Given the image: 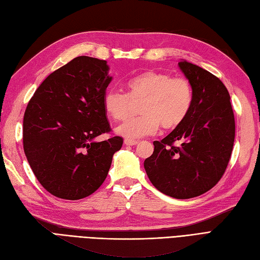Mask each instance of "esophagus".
Instances as JSON below:
<instances>
[{"instance_id": "34e87169", "label": "esophagus", "mask_w": 260, "mask_h": 260, "mask_svg": "<svg viewBox=\"0 0 260 260\" xmlns=\"http://www.w3.org/2000/svg\"><path fill=\"white\" fill-rule=\"evenodd\" d=\"M123 142H124L125 146H137L138 145V141L130 140V139H124Z\"/></svg>"}]
</instances>
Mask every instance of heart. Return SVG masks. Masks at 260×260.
I'll return each instance as SVG.
<instances>
[{
  "instance_id": "obj_1",
  "label": "heart",
  "mask_w": 260,
  "mask_h": 260,
  "mask_svg": "<svg viewBox=\"0 0 260 260\" xmlns=\"http://www.w3.org/2000/svg\"><path fill=\"white\" fill-rule=\"evenodd\" d=\"M129 94L110 89L103 96V108L114 120H124L130 114L131 99L142 100L141 117L126 120L115 132L130 140L153 136L160 125L169 130L177 128L187 118L192 106V86L187 79L161 71L149 70L137 74L128 81Z\"/></svg>"
}]
</instances>
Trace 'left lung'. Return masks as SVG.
Segmentation results:
<instances>
[{
	"label": "left lung",
	"instance_id": "8db88e82",
	"mask_svg": "<svg viewBox=\"0 0 260 260\" xmlns=\"http://www.w3.org/2000/svg\"><path fill=\"white\" fill-rule=\"evenodd\" d=\"M178 67L192 86L187 118L145 160L148 178L160 192L176 199L203 194L220 180L235 141V117L226 86L205 69L186 60ZM174 142L181 143L178 147Z\"/></svg>",
	"mask_w": 260,
	"mask_h": 260
}]
</instances>
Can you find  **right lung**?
Wrapping results in <instances>:
<instances>
[{
  "instance_id": "right-lung-1",
  "label": "right lung",
  "mask_w": 260,
  "mask_h": 260,
  "mask_svg": "<svg viewBox=\"0 0 260 260\" xmlns=\"http://www.w3.org/2000/svg\"><path fill=\"white\" fill-rule=\"evenodd\" d=\"M112 81L107 61L78 56L44 80L23 119V148L33 174L57 198L88 197L106 180L121 137L109 132L103 96Z\"/></svg>"
}]
</instances>
